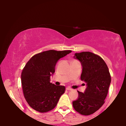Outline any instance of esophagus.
<instances>
[{
	"instance_id": "1",
	"label": "esophagus",
	"mask_w": 126,
	"mask_h": 126,
	"mask_svg": "<svg viewBox=\"0 0 126 126\" xmlns=\"http://www.w3.org/2000/svg\"><path fill=\"white\" fill-rule=\"evenodd\" d=\"M66 90H68V91H71V90H72V88H69V87H67L66 88Z\"/></svg>"
}]
</instances>
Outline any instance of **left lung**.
Segmentation results:
<instances>
[{"label": "left lung", "mask_w": 126, "mask_h": 126, "mask_svg": "<svg viewBox=\"0 0 126 126\" xmlns=\"http://www.w3.org/2000/svg\"><path fill=\"white\" fill-rule=\"evenodd\" d=\"M73 57L81 63L80 79L86 83V88L83 92L78 91V99L73 101V107L80 114L89 115L98 110L104 103L111 76L105 62L98 55L86 51L75 53Z\"/></svg>", "instance_id": "obj_1"}]
</instances>
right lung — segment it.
Segmentation results:
<instances>
[{"mask_svg": "<svg viewBox=\"0 0 126 126\" xmlns=\"http://www.w3.org/2000/svg\"><path fill=\"white\" fill-rule=\"evenodd\" d=\"M70 53V50H48L34 55L27 62L21 73V83L24 97L34 110L46 112L57 105L65 87L50 83V76L59 59Z\"/></svg>", "mask_w": 126, "mask_h": 126, "instance_id": "obj_1", "label": "right lung"}]
</instances>
